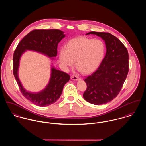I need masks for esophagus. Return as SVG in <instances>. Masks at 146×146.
I'll list each match as a JSON object with an SVG mask.
<instances>
[{
  "label": "esophagus",
  "mask_w": 146,
  "mask_h": 146,
  "mask_svg": "<svg viewBox=\"0 0 146 146\" xmlns=\"http://www.w3.org/2000/svg\"><path fill=\"white\" fill-rule=\"evenodd\" d=\"M71 79L73 80H78L79 79H80V78L76 75H72L71 76Z\"/></svg>",
  "instance_id": "1"
}]
</instances>
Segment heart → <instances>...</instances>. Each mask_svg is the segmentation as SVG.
<instances>
[{
	"mask_svg": "<svg viewBox=\"0 0 146 146\" xmlns=\"http://www.w3.org/2000/svg\"><path fill=\"white\" fill-rule=\"evenodd\" d=\"M104 53L105 46L102 40L80 37L68 42L66 49H60L59 58L64 68L72 66L75 61V66L83 74H89L98 67Z\"/></svg>",
	"mask_w": 146,
	"mask_h": 146,
	"instance_id": "heart-1",
	"label": "heart"
}]
</instances>
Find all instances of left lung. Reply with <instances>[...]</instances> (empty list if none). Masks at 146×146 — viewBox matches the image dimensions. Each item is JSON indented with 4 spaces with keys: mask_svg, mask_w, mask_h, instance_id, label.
<instances>
[{
    "mask_svg": "<svg viewBox=\"0 0 146 146\" xmlns=\"http://www.w3.org/2000/svg\"><path fill=\"white\" fill-rule=\"evenodd\" d=\"M105 42L106 53L100 67L84 80L87 88L83 94L86 101L92 104H106L120 93L129 71V54L119 39L109 33L91 31Z\"/></svg>",
    "mask_w": 146,
    "mask_h": 146,
    "instance_id": "obj_1",
    "label": "left lung"
}]
</instances>
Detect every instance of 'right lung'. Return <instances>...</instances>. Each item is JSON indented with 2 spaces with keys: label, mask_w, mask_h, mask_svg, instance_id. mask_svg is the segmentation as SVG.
I'll return each instance as SVG.
<instances>
[{
  "label": "right lung",
  "mask_w": 146,
  "mask_h": 146,
  "mask_svg": "<svg viewBox=\"0 0 146 146\" xmlns=\"http://www.w3.org/2000/svg\"><path fill=\"white\" fill-rule=\"evenodd\" d=\"M65 37L64 32L57 29L34 30L28 33L18 44L15 50L13 75L22 95L33 104L45 107L56 102L62 93L64 85L70 78L69 75L52 66L49 82L42 91L32 93L25 90L18 75L20 60L26 50H33L53 59L57 54L58 44Z\"/></svg>",
  "instance_id": "1"
}]
</instances>
